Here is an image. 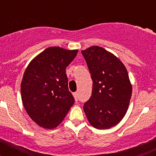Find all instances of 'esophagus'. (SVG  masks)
<instances>
[{"instance_id": "1", "label": "esophagus", "mask_w": 156, "mask_h": 156, "mask_svg": "<svg viewBox=\"0 0 156 156\" xmlns=\"http://www.w3.org/2000/svg\"><path fill=\"white\" fill-rule=\"evenodd\" d=\"M73 96H74V98H75L76 101H78V93H76V92L73 93Z\"/></svg>"}]
</instances>
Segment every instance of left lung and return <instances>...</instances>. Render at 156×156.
<instances>
[{
  "label": "left lung",
  "instance_id": "obj_1",
  "mask_svg": "<svg viewBox=\"0 0 156 156\" xmlns=\"http://www.w3.org/2000/svg\"><path fill=\"white\" fill-rule=\"evenodd\" d=\"M81 53L93 81L92 95L83 110L94 127L109 129L124 117L131 98L127 70L118 58L101 47L92 46Z\"/></svg>",
  "mask_w": 156,
  "mask_h": 156
}]
</instances>
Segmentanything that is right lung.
<instances>
[{
    "label": "right lung",
    "instance_id": "1",
    "mask_svg": "<svg viewBox=\"0 0 156 156\" xmlns=\"http://www.w3.org/2000/svg\"><path fill=\"white\" fill-rule=\"evenodd\" d=\"M78 50L51 47L36 56L21 83L22 101L29 116L46 129L58 126L75 102L66 69Z\"/></svg>",
    "mask_w": 156,
    "mask_h": 156
}]
</instances>
